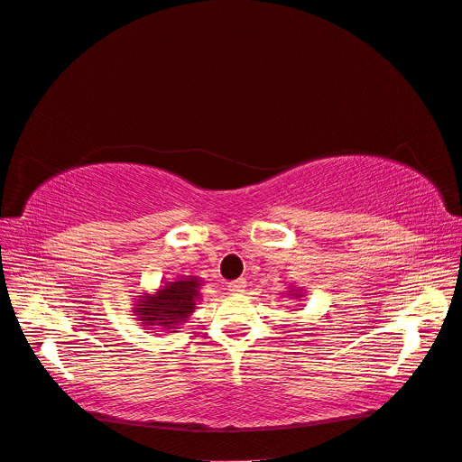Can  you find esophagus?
<instances>
[{
  "label": "esophagus",
  "mask_w": 462,
  "mask_h": 462,
  "mask_svg": "<svg viewBox=\"0 0 462 462\" xmlns=\"http://www.w3.org/2000/svg\"><path fill=\"white\" fill-rule=\"evenodd\" d=\"M245 289V281L244 279H236L228 282V291L230 292H242Z\"/></svg>",
  "instance_id": "34e87169"
}]
</instances>
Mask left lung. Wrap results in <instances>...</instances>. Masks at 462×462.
Masks as SVG:
<instances>
[{"label": "left lung", "mask_w": 462, "mask_h": 462, "mask_svg": "<svg viewBox=\"0 0 462 462\" xmlns=\"http://www.w3.org/2000/svg\"><path fill=\"white\" fill-rule=\"evenodd\" d=\"M289 292L292 294V297H297V299H299V297H302V294H299V292H297V291H294V289H292V291H289Z\"/></svg>", "instance_id": "left-lung-1"}]
</instances>
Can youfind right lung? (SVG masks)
<instances>
[{
	"label": "right lung",
	"instance_id": "add662e5",
	"mask_svg": "<svg viewBox=\"0 0 462 462\" xmlns=\"http://www.w3.org/2000/svg\"><path fill=\"white\" fill-rule=\"evenodd\" d=\"M199 277H181L168 281L156 294H144L136 299L134 316L152 332H173L180 329L187 318L195 312L199 300Z\"/></svg>",
	"mask_w": 462,
	"mask_h": 462
}]
</instances>
